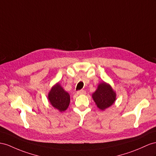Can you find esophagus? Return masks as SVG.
<instances>
[{
  "label": "esophagus",
  "mask_w": 156,
  "mask_h": 156,
  "mask_svg": "<svg viewBox=\"0 0 156 156\" xmlns=\"http://www.w3.org/2000/svg\"><path fill=\"white\" fill-rule=\"evenodd\" d=\"M86 91L83 90H79L77 91V94H86Z\"/></svg>",
  "instance_id": "obj_1"
}]
</instances>
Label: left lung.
Segmentation results:
<instances>
[{
  "mask_svg": "<svg viewBox=\"0 0 156 156\" xmlns=\"http://www.w3.org/2000/svg\"><path fill=\"white\" fill-rule=\"evenodd\" d=\"M92 98L98 107L104 110L113 104L116 94L109 84L103 82L99 83L97 90L93 94Z\"/></svg>",
  "mask_w": 156,
  "mask_h": 156,
  "instance_id": "obj_1",
  "label": "left lung"
}]
</instances>
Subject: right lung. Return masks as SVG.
<instances>
[{
  "mask_svg": "<svg viewBox=\"0 0 156 156\" xmlns=\"http://www.w3.org/2000/svg\"><path fill=\"white\" fill-rule=\"evenodd\" d=\"M51 104L60 111H65L70 103V95L58 83L51 89L48 95Z\"/></svg>",
  "mask_w": 156,
  "mask_h": 156,
  "instance_id": "1",
  "label": "right lung"
}]
</instances>
